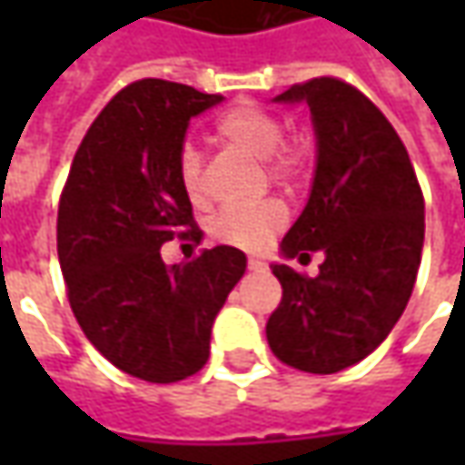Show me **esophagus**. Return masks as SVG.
Masks as SVG:
<instances>
[{
  "instance_id": "esophagus-1",
  "label": "esophagus",
  "mask_w": 465,
  "mask_h": 465,
  "mask_svg": "<svg viewBox=\"0 0 465 465\" xmlns=\"http://www.w3.org/2000/svg\"><path fill=\"white\" fill-rule=\"evenodd\" d=\"M263 266H266V263H263L261 259H256V256H251V259H248V269H253V272H259V269H263Z\"/></svg>"
}]
</instances>
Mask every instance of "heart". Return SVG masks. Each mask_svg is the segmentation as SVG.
<instances>
[{
    "label": "heart",
    "mask_w": 465,
    "mask_h": 465,
    "mask_svg": "<svg viewBox=\"0 0 465 465\" xmlns=\"http://www.w3.org/2000/svg\"><path fill=\"white\" fill-rule=\"evenodd\" d=\"M284 126L274 114L251 103H238L217 121V139L224 147L261 160L269 181L292 186L302 178L311 163V147L300 139H282ZM175 178L188 202L202 204L206 199L204 160L193 147H183L175 157ZM287 224V209L277 199L251 206H227L212 223L209 235L223 245L261 251L277 238Z\"/></svg>",
    "instance_id": "b5f03b06"
}]
</instances>
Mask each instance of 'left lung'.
I'll use <instances>...</instances> for the list:
<instances>
[{
  "mask_svg": "<svg viewBox=\"0 0 465 465\" xmlns=\"http://www.w3.org/2000/svg\"><path fill=\"white\" fill-rule=\"evenodd\" d=\"M274 100H305L318 139L311 199L282 253L323 251L326 261L318 277L272 266L282 302L266 339L284 365L331 375L365 360L401 318L420 272L424 196L401 136L349 82L315 77Z\"/></svg>",
  "mask_w": 465,
  "mask_h": 465,
  "instance_id": "obj_1",
  "label": "left lung"
}]
</instances>
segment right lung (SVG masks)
<instances>
[{
    "mask_svg": "<svg viewBox=\"0 0 465 465\" xmlns=\"http://www.w3.org/2000/svg\"><path fill=\"white\" fill-rule=\"evenodd\" d=\"M223 95L168 80L126 84L100 111L59 202L56 251L72 312L100 354L147 383H175L209 360V336L245 253L209 248L168 266L160 248L199 238L175 178L188 121Z\"/></svg>",
    "mask_w": 465,
    "mask_h": 465,
    "instance_id": "right-lung-1",
    "label": "right lung"
}]
</instances>
